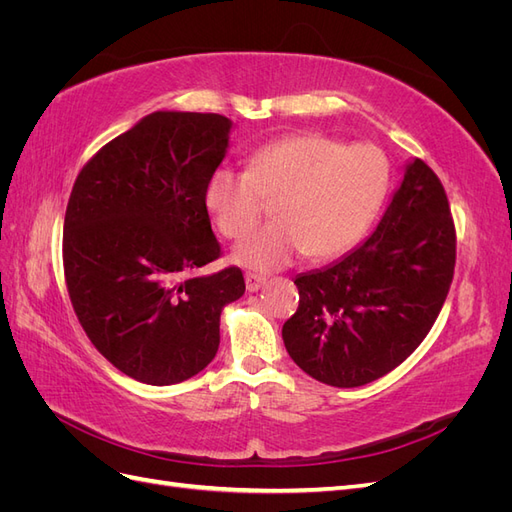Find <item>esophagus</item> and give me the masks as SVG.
Returning a JSON list of instances; mask_svg holds the SVG:
<instances>
[{
    "label": "esophagus",
    "instance_id": "34e87169",
    "mask_svg": "<svg viewBox=\"0 0 512 512\" xmlns=\"http://www.w3.org/2000/svg\"><path fill=\"white\" fill-rule=\"evenodd\" d=\"M265 284H267V277L256 275V273H247L245 275V288H247V292H258Z\"/></svg>",
    "mask_w": 512,
    "mask_h": 512
}]
</instances>
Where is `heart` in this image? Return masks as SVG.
I'll list each match as a JSON object with an SVG mask.
<instances>
[{
	"label": "heart",
	"mask_w": 512,
	"mask_h": 512,
	"mask_svg": "<svg viewBox=\"0 0 512 512\" xmlns=\"http://www.w3.org/2000/svg\"><path fill=\"white\" fill-rule=\"evenodd\" d=\"M389 188V162L374 145L327 134H294L258 149L247 170L218 168L205 205L224 237L239 239L260 220L262 200L275 203V224L241 239L232 260L275 271L307 254L327 260L361 239Z\"/></svg>",
	"instance_id": "heart-1"
}]
</instances>
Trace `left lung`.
<instances>
[{
	"mask_svg": "<svg viewBox=\"0 0 512 512\" xmlns=\"http://www.w3.org/2000/svg\"><path fill=\"white\" fill-rule=\"evenodd\" d=\"M455 271V226L436 173L406 164L376 230L333 265L294 277L299 309L284 322L305 374L354 389L389 374L436 322Z\"/></svg>",
	"mask_w": 512,
	"mask_h": 512,
	"instance_id": "1",
	"label": "left lung"
}]
</instances>
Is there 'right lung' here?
Instances as JSON below:
<instances>
[{"label": "right lung", "mask_w": 512, "mask_h": 512, "mask_svg": "<svg viewBox=\"0 0 512 512\" xmlns=\"http://www.w3.org/2000/svg\"><path fill=\"white\" fill-rule=\"evenodd\" d=\"M232 121L156 111L106 143L76 177L64 220L70 301L91 344L153 386L196 376L220 346V314L243 297L237 267L194 275L220 256L205 188Z\"/></svg>", "instance_id": "obj_1"}]
</instances>
